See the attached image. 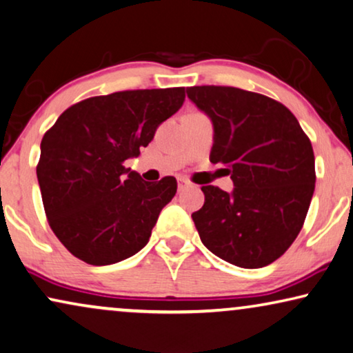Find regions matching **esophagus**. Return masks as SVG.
I'll list each match as a JSON object with an SVG mask.
<instances>
[{"label":"esophagus","mask_w":353,"mask_h":353,"mask_svg":"<svg viewBox=\"0 0 353 353\" xmlns=\"http://www.w3.org/2000/svg\"><path fill=\"white\" fill-rule=\"evenodd\" d=\"M187 187H190V182H188L187 181V179H179V181H177V188H179V190H185V188Z\"/></svg>","instance_id":"obj_1"}]
</instances>
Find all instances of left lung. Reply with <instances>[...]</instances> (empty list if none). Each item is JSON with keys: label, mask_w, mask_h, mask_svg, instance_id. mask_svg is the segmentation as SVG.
Masks as SVG:
<instances>
[{"label": "left lung", "mask_w": 353, "mask_h": 353, "mask_svg": "<svg viewBox=\"0 0 353 353\" xmlns=\"http://www.w3.org/2000/svg\"><path fill=\"white\" fill-rule=\"evenodd\" d=\"M214 128L210 160L224 163L228 193L203 185L192 219L208 250L243 269L276 261L304 224L315 190V157L296 117L274 99L230 86L187 88Z\"/></svg>", "instance_id": "left-lung-1"}]
</instances>
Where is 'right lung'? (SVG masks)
I'll return each mask as SVG.
<instances>
[{
    "mask_svg": "<svg viewBox=\"0 0 353 353\" xmlns=\"http://www.w3.org/2000/svg\"><path fill=\"white\" fill-rule=\"evenodd\" d=\"M185 89H137L86 99L44 134L37 176L46 217L63 246L91 265H110L142 250L174 177L145 182L125 168L157 128L182 107Z\"/></svg>",
    "mask_w": 353,
    "mask_h": 353,
    "instance_id": "add662e5",
    "label": "right lung"
}]
</instances>
